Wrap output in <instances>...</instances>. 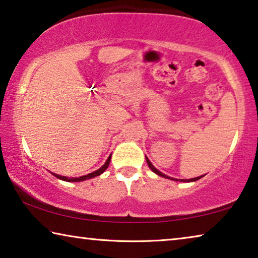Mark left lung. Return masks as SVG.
I'll return each mask as SVG.
<instances>
[{"instance_id":"8db88e82","label":"left lung","mask_w":258,"mask_h":258,"mask_svg":"<svg viewBox=\"0 0 258 258\" xmlns=\"http://www.w3.org/2000/svg\"><path fill=\"white\" fill-rule=\"evenodd\" d=\"M146 161H147V164H148V167L151 168V170H152L153 172H155L156 175L161 176V177H164V178L171 179V180H176V182H185V183H189V182H196V180H198V179H201L202 177H204V175H203V176H199V177H195V178H190V179H177V178H172V177H169V176H167L166 174H163V172H161L160 170H157V169L153 166L151 161L148 160V157H147V156H146Z\"/></svg>"}]
</instances>
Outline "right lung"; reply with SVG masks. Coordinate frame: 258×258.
Listing matches in <instances>:
<instances>
[{
	"label": "right lung",
	"instance_id": "add662e5",
	"mask_svg": "<svg viewBox=\"0 0 258 258\" xmlns=\"http://www.w3.org/2000/svg\"><path fill=\"white\" fill-rule=\"evenodd\" d=\"M110 161H111V154H110V156L107 157V160L105 161V163L103 164V166H102L101 168L97 169V170L94 171V172H90V174L84 175V176H81V177H66V176H61V175H57V174H53V172H51V174H52L53 176H55L56 178H59V179H61V180H64V182H82V180L90 179V178L96 177V176L102 175L103 172H104V171L106 170V168L109 167Z\"/></svg>",
	"mask_w": 258,
	"mask_h": 258
}]
</instances>
